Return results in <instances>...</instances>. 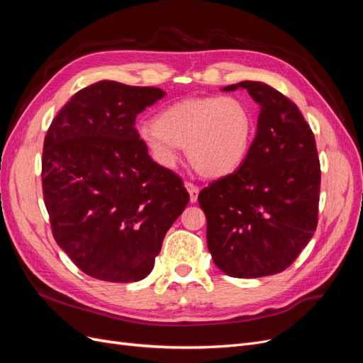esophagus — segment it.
I'll list each match as a JSON object with an SVG mask.
<instances>
[{
    "mask_svg": "<svg viewBox=\"0 0 363 363\" xmlns=\"http://www.w3.org/2000/svg\"><path fill=\"white\" fill-rule=\"evenodd\" d=\"M184 186H186V189H188V192H189L191 203H196V201H199V192H200V188H199V186L194 184V183H191V182H186V183H184Z\"/></svg>",
    "mask_w": 363,
    "mask_h": 363,
    "instance_id": "1",
    "label": "esophagus"
}]
</instances>
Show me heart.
Instances as JSON below:
<instances>
[{"label": "heart", "instance_id": "obj_1", "mask_svg": "<svg viewBox=\"0 0 363 363\" xmlns=\"http://www.w3.org/2000/svg\"><path fill=\"white\" fill-rule=\"evenodd\" d=\"M136 135L160 167H174L184 147L196 171L218 179L245 162L255 138V116L250 104L235 95L192 96L164 107L155 123L139 124Z\"/></svg>", "mask_w": 363, "mask_h": 363}]
</instances>
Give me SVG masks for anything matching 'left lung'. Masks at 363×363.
Wrapping results in <instances>:
<instances>
[{
    "instance_id": "8db88e82",
    "label": "left lung",
    "mask_w": 363,
    "mask_h": 363,
    "mask_svg": "<svg viewBox=\"0 0 363 363\" xmlns=\"http://www.w3.org/2000/svg\"><path fill=\"white\" fill-rule=\"evenodd\" d=\"M259 104L245 162L199 195L207 247L230 277L257 279L286 269L318 224L321 169L315 138L298 107L262 82H240Z\"/></svg>"
}]
</instances>
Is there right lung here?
Listing matches in <instances>:
<instances>
[{
  "instance_id": "add662e5",
  "label": "right lung",
  "mask_w": 363,
  "mask_h": 363,
  "mask_svg": "<svg viewBox=\"0 0 363 363\" xmlns=\"http://www.w3.org/2000/svg\"><path fill=\"white\" fill-rule=\"evenodd\" d=\"M163 96L159 87L101 80L77 92L48 128L42 188L52 235L94 279H145L189 203L182 179L136 135V116Z\"/></svg>"
}]
</instances>
